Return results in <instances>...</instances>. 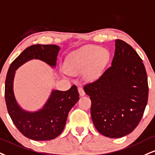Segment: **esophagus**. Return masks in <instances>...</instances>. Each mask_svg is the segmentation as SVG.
<instances>
[{
  "instance_id": "1",
  "label": "esophagus",
  "mask_w": 155,
  "mask_h": 155,
  "mask_svg": "<svg viewBox=\"0 0 155 155\" xmlns=\"http://www.w3.org/2000/svg\"><path fill=\"white\" fill-rule=\"evenodd\" d=\"M78 90H79L80 96L82 97V96L84 95L85 92H84V89H83L82 87H79V88H78Z\"/></svg>"
}]
</instances>
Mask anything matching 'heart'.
Masks as SVG:
<instances>
[{"label":"heart","instance_id":"b5f03b06","mask_svg":"<svg viewBox=\"0 0 155 155\" xmlns=\"http://www.w3.org/2000/svg\"><path fill=\"white\" fill-rule=\"evenodd\" d=\"M109 53L104 48L96 45H86L75 50L66 60V69L69 74H78L87 71V76H94L107 62Z\"/></svg>","mask_w":155,"mask_h":155}]
</instances>
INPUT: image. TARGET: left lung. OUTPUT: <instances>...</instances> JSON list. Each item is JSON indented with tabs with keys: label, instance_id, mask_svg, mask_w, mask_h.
<instances>
[{
	"label": "left lung",
	"instance_id": "1",
	"mask_svg": "<svg viewBox=\"0 0 155 155\" xmlns=\"http://www.w3.org/2000/svg\"><path fill=\"white\" fill-rule=\"evenodd\" d=\"M111 66L98 79L84 86L92 101L91 116L97 130L110 138L131 133L147 104L148 81L142 60L121 40H115Z\"/></svg>",
	"mask_w": 155,
	"mask_h": 155
}]
</instances>
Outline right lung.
<instances>
[{
  "mask_svg": "<svg viewBox=\"0 0 155 155\" xmlns=\"http://www.w3.org/2000/svg\"><path fill=\"white\" fill-rule=\"evenodd\" d=\"M60 47L55 45H34L26 48L12 63L5 83V99L8 113L16 127L29 139L51 140L64 129L70 110L79 100L77 87L73 85L67 91L53 90L42 108L35 112L23 110L18 105L14 92L16 70L32 59L44 61L55 68Z\"/></svg>",
  "mask_w": 155,
  "mask_h": 155,
  "instance_id": "add662e5",
  "label": "right lung"
}]
</instances>
